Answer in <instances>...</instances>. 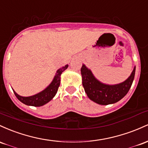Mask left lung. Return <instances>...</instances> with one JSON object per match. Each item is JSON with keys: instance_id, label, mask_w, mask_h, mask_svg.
<instances>
[{"instance_id": "8db88e82", "label": "left lung", "mask_w": 148, "mask_h": 148, "mask_svg": "<svg viewBox=\"0 0 148 148\" xmlns=\"http://www.w3.org/2000/svg\"><path fill=\"white\" fill-rule=\"evenodd\" d=\"M136 68L124 82L114 85L103 84L93 75L92 71L84 65L81 68L82 85L88 97L100 105L114 103L125 96L130 89L135 76Z\"/></svg>"}]
</instances>
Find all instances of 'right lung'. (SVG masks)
Instances as JSON below:
<instances>
[{"instance_id":"obj_1","label":"right lung","mask_w":148,"mask_h":148,"mask_svg":"<svg viewBox=\"0 0 148 148\" xmlns=\"http://www.w3.org/2000/svg\"><path fill=\"white\" fill-rule=\"evenodd\" d=\"M68 67H69V66L66 65L63 68H61V69L58 70L52 83H51L45 90L38 93V94H36V95L28 96V97H24V96L18 95L14 90H13V92H14V94H15L16 97L21 102L26 104V105L36 106V107H39V106H42L43 105H45V104H46L47 103L49 102V101L52 100L53 98H54V96L56 95V92H57L58 91V89H59V85H60L61 74L62 73V72H64Z\"/></svg>"}]
</instances>
